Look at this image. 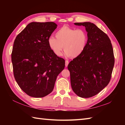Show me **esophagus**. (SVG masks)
Returning <instances> with one entry per match:
<instances>
[{"instance_id": "34e87169", "label": "esophagus", "mask_w": 125, "mask_h": 125, "mask_svg": "<svg viewBox=\"0 0 125 125\" xmlns=\"http://www.w3.org/2000/svg\"><path fill=\"white\" fill-rule=\"evenodd\" d=\"M68 64H69L68 60H66V61H65V66L67 67L68 65Z\"/></svg>"}]
</instances>
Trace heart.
Here are the masks:
<instances>
[{
	"label": "heart",
	"instance_id": "1",
	"mask_svg": "<svg viewBox=\"0 0 125 125\" xmlns=\"http://www.w3.org/2000/svg\"><path fill=\"white\" fill-rule=\"evenodd\" d=\"M55 37L48 39V46L57 56L65 50V55L73 58L78 57L84 51L88 42V34L83 29L72 28L63 26L56 31Z\"/></svg>",
	"mask_w": 125,
	"mask_h": 125
}]
</instances>
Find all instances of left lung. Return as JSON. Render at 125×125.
<instances>
[{"label":"left lung","instance_id":"8db88e82","mask_svg":"<svg viewBox=\"0 0 125 125\" xmlns=\"http://www.w3.org/2000/svg\"><path fill=\"white\" fill-rule=\"evenodd\" d=\"M84 26L88 42L82 54L69 62L72 89L79 96L96 95L111 80L115 58L111 40L106 34L91 22L74 23Z\"/></svg>","mask_w":125,"mask_h":125}]
</instances>
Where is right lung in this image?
<instances>
[{
	"label": "right lung",
	"instance_id": "1",
	"mask_svg": "<svg viewBox=\"0 0 125 125\" xmlns=\"http://www.w3.org/2000/svg\"><path fill=\"white\" fill-rule=\"evenodd\" d=\"M57 26L53 22H31L14 40L11 54L14 77L30 96L43 97L50 94L65 68V59L56 56L48 44Z\"/></svg>",
	"mask_w": 125,
	"mask_h": 125
}]
</instances>
